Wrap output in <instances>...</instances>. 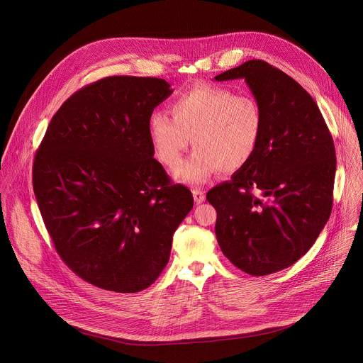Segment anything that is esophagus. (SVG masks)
<instances>
[{"mask_svg": "<svg viewBox=\"0 0 363 363\" xmlns=\"http://www.w3.org/2000/svg\"><path fill=\"white\" fill-rule=\"evenodd\" d=\"M191 193H193V199H194V201H196L197 204H200V203L204 201L206 193H204L203 190H200V189H193Z\"/></svg>", "mask_w": 363, "mask_h": 363, "instance_id": "34e87169", "label": "esophagus"}]
</instances>
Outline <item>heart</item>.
<instances>
[{
    "label": "heart",
    "mask_w": 363,
    "mask_h": 363,
    "mask_svg": "<svg viewBox=\"0 0 363 363\" xmlns=\"http://www.w3.org/2000/svg\"><path fill=\"white\" fill-rule=\"evenodd\" d=\"M172 116L155 111L149 134L159 160L176 167L193 140L196 149L174 172V180L199 186L220 170L232 173L255 156L263 134L264 116L252 96L200 83L172 104Z\"/></svg>",
    "instance_id": "obj_1"
}]
</instances>
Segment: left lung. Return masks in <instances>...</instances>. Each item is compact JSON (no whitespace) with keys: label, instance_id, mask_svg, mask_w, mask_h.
Listing matches in <instances>:
<instances>
[{"label":"left lung","instance_id":"1","mask_svg":"<svg viewBox=\"0 0 363 363\" xmlns=\"http://www.w3.org/2000/svg\"><path fill=\"white\" fill-rule=\"evenodd\" d=\"M243 79L260 103L263 134L230 182L213 187L216 238L240 270L264 276L292 266L316 242L333 203L335 144L311 94L262 60L216 76Z\"/></svg>","mask_w":363,"mask_h":363}]
</instances>
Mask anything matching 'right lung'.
<instances>
[{
	"label": "right lung",
	"mask_w": 363,
	"mask_h": 363,
	"mask_svg": "<svg viewBox=\"0 0 363 363\" xmlns=\"http://www.w3.org/2000/svg\"><path fill=\"white\" fill-rule=\"evenodd\" d=\"M173 90L156 77L114 76L64 101L35 153L33 189L62 262L118 294L149 287L193 208L153 157V110Z\"/></svg>",
	"instance_id": "right-lung-1"
}]
</instances>
